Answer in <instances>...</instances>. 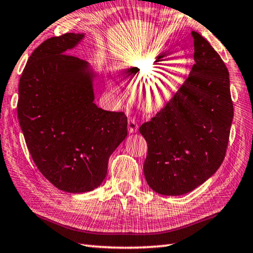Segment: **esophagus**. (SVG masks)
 Here are the masks:
<instances>
[{
  "instance_id": "1",
  "label": "esophagus",
  "mask_w": 253,
  "mask_h": 253,
  "mask_svg": "<svg viewBox=\"0 0 253 253\" xmlns=\"http://www.w3.org/2000/svg\"><path fill=\"white\" fill-rule=\"evenodd\" d=\"M138 130V123L135 118L129 117L128 118V131L129 132H136Z\"/></svg>"
}]
</instances>
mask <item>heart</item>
I'll return each mask as SVG.
<instances>
[{"instance_id": "b5f03b06", "label": "heart", "mask_w": 253, "mask_h": 253, "mask_svg": "<svg viewBox=\"0 0 253 253\" xmlns=\"http://www.w3.org/2000/svg\"><path fill=\"white\" fill-rule=\"evenodd\" d=\"M155 61L153 56L137 58L129 62L128 75L133 79V84H140L139 94L144 109L157 111L173 98L181 84L180 65L175 64L148 77L150 66Z\"/></svg>"}]
</instances>
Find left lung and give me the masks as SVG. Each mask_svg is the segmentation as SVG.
<instances>
[{
    "label": "left lung",
    "mask_w": 253,
    "mask_h": 253,
    "mask_svg": "<svg viewBox=\"0 0 253 253\" xmlns=\"http://www.w3.org/2000/svg\"><path fill=\"white\" fill-rule=\"evenodd\" d=\"M191 37L189 76L139 128L148 144L144 177L160 195H184L203 184L222 165L228 146L234 117L228 69L201 35L191 31Z\"/></svg>",
    "instance_id": "1"
}]
</instances>
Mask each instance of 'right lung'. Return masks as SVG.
<instances>
[{
	"label": "right lung",
	"instance_id": "1",
	"mask_svg": "<svg viewBox=\"0 0 253 253\" xmlns=\"http://www.w3.org/2000/svg\"><path fill=\"white\" fill-rule=\"evenodd\" d=\"M83 38L71 32L42 42L18 87L17 114L31 158L51 184L71 193L101 185L127 136L125 113L96 106L87 63L66 54Z\"/></svg>",
	"mask_w": 253,
	"mask_h": 253
}]
</instances>
